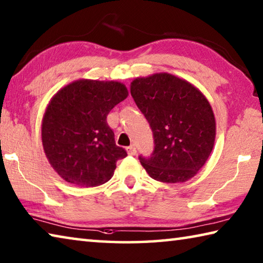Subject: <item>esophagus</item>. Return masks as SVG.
Wrapping results in <instances>:
<instances>
[{"label":"esophagus","mask_w":263,"mask_h":263,"mask_svg":"<svg viewBox=\"0 0 263 263\" xmlns=\"http://www.w3.org/2000/svg\"><path fill=\"white\" fill-rule=\"evenodd\" d=\"M126 151H127V154H128V155H135V154L137 153V149H136V147H135V145L127 146Z\"/></svg>","instance_id":"1"}]
</instances>
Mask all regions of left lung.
<instances>
[{"instance_id": "8db88e82", "label": "left lung", "mask_w": 263, "mask_h": 263, "mask_svg": "<svg viewBox=\"0 0 263 263\" xmlns=\"http://www.w3.org/2000/svg\"><path fill=\"white\" fill-rule=\"evenodd\" d=\"M131 95L153 132L152 154L139 155L148 175L164 183L194 177L215 144L216 121L208 100L193 84L167 73L136 79Z\"/></svg>"}]
</instances>
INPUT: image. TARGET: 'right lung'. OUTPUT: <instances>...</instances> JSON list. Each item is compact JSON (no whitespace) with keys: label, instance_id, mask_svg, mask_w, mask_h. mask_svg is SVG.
<instances>
[{"label":"right lung","instance_id":"obj_1","mask_svg":"<svg viewBox=\"0 0 263 263\" xmlns=\"http://www.w3.org/2000/svg\"><path fill=\"white\" fill-rule=\"evenodd\" d=\"M119 82L79 80L53 97L43 118L42 140L51 166L65 181L97 186L114 175L127 155L116 145L106 116L127 97Z\"/></svg>","mask_w":263,"mask_h":263}]
</instances>
